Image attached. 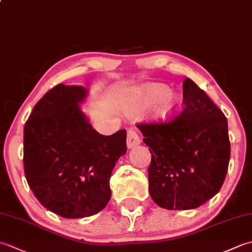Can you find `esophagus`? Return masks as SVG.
<instances>
[{"label":"esophagus","mask_w":252,"mask_h":252,"mask_svg":"<svg viewBox=\"0 0 252 252\" xmlns=\"http://www.w3.org/2000/svg\"><path fill=\"white\" fill-rule=\"evenodd\" d=\"M141 144V138L138 136L137 132L133 129L127 131V137H126V145L127 148H133Z\"/></svg>","instance_id":"esophagus-1"}]
</instances>
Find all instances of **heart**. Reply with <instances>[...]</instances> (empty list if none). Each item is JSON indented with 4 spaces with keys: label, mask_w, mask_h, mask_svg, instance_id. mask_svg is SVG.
<instances>
[{
    "label": "heart",
    "mask_w": 252,
    "mask_h": 252,
    "mask_svg": "<svg viewBox=\"0 0 252 252\" xmlns=\"http://www.w3.org/2000/svg\"><path fill=\"white\" fill-rule=\"evenodd\" d=\"M138 103L151 106L157 104L154 109V118L158 121H168L179 114L182 108V98L178 94L171 93L167 85L161 83H148L135 93Z\"/></svg>",
    "instance_id": "heart-1"
}]
</instances>
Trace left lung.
Listing matches in <instances>:
<instances>
[{
  "label": "left lung",
  "instance_id": "1",
  "mask_svg": "<svg viewBox=\"0 0 252 252\" xmlns=\"http://www.w3.org/2000/svg\"><path fill=\"white\" fill-rule=\"evenodd\" d=\"M183 105L172 121L136 126L152 154L149 194L168 210L195 209L217 195L231 156L226 117L189 78Z\"/></svg>",
  "mask_w": 252,
  "mask_h": 252
}]
</instances>
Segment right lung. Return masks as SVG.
I'll use <instances>...</instances> for the list:
<instances>
[{
  "mask_svg": "<svg viewBox=\"0 0 252 252\" xmlns=\"http://www.w3.org/2000/svg\"><path fill=\"white\" fill-rule=\"evenodd\" d=\"M88 90L58 84L35 104L24 127V168L41 205L66 219L91 217L107 206L109 180L126 153V131L101 135L80 104Z\"/></svg>",
  "mask_w": 252,
  "mask_h": 252,
  "instance_id": "obj_1",
  "label": "right lung"
}]
</instances>
